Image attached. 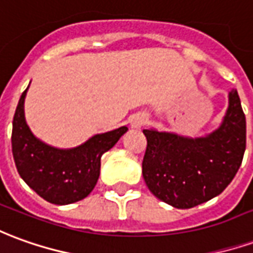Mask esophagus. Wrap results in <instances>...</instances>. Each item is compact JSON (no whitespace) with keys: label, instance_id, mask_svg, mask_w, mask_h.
Masks as SVG:
<instances>
[{"label":"esophagus","instance_id":"obj_1","mask_svg":"<svg viewBox=\"0 0 253 253\" xmlns=\"http://www.w3.org/2000/svg\"><path fill=\"white\" fill-rule=\"evenodd\" d=\"M146 123H148V116L145 114H138L132 118L131 127L132 128H135V130H138L141 127H144Z\"/></svg>","mask_w":253,"mask_h":253}]
</instances>
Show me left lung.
<instances>
[{
	"label": "left lung",
	"mask_w": 253,
	"mask_h": 253,
	"mask_svg": "<svg viewBox=\"0 0 253 253\" xmlns=\"http://www.w3.org/2000/svg\"><path fill=\"white\" fill-rule=\"evenodd\" d=\"M148 141L142 162L145 183L159 200L186 210L220 194L243 162L247 122L237 90L218 128L201 137L144 130Z\"/></svg>",
	"instance_id": "8db88e82"
}]
</instances>
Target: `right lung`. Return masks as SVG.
Here are the masks:
<instances>
[{"label":"right lung","instance_id":"obj_1","mask_svg":"<svg viewBox=\"0 0 253 253\" xmlns=\"http://www.w3.org/2000/svg\"><path fill=\"white\" fill-rule=\"evenodd\" d=\"M23 91L12 123V153L22 179L43 200L65 206L87 197L94 189L101 167V156L128 130L122 126L96 134L84 144L60 149L37 138L24 116Z\"/></svg>","mask_w":253,"mask_h":253}]
</instances>
